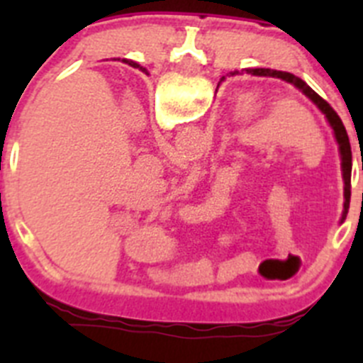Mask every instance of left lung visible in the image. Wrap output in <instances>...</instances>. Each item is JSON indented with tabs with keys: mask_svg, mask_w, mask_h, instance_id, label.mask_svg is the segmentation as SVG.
<instances>
[{
	"mask_svg": "<svg viewBox=\"0 0 363 363\" xmlns=\"http://www.w3.org/2000/svg\"><path fill=\"white\" fill-rule=\"evenodd\" d=\"M249 74H255V76H271V78H280L284 82L291 83L294 85L300 92L307 96V98L313 101L316 107L320 108L323 116H325L327 123L331 125L333 134H335V140L338 143V150H340V160H342V176H344V213H342V221L345 220L347 216V209H349V200H351V167H352V154H351V143H349V136L347 130H345L344 123L340 120V116L335 112V108L331 105L327 104L325 99L322 96H318L316 92L307 85L303 79H300L298 76L291 72H281V70H271V69H247ZM230 74H238V70H234ZM225 79V78H221Z\"/></svg>",
	"mask_w": 363,
	"mask_h": 363,
	"instance_id": "left-lung-1",
	"label": "left lung"
}]
</instances>
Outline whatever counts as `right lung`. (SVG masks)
I'll list each match as a JSON object with an SVG mask.
<instances>
[{"label": "right lung", "instance_id": "1", "mask_svg": "<svg viewBox=\"0 0 363 363\" xmlns=\"http://www.w3.org/2000/svg\"><path fill=\"white\" fill-rule=\"evenodd\" d=\"M130 63V67H134V69H138V67H140V65H138V63H134V62H129ZM140 70H142V72H145V70L147 69H143V67H140ZM147 74V72H145Z\"/></svg>", "mask_w": 363, "mask_h": 363}]
</instances>
